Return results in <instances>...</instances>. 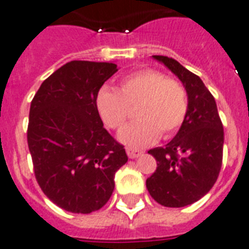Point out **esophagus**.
I'll list each match as a JSON object with an SVG mask.
<instances>
[{"instance_id":"1","label":"esophagus","mask_w":249,"mask_h":249,"mask_svg":"<svg viewBox=\"0 0 249 249\" xmlns=\"http://www.w3.org/2000/svg\"><path fill=\"white\" fill-rule=\"evenodd\" d=\"M126 153H128L129 159H135V157H138L142 155V152H141V151L131 148V147H126Z\"/></svg>"}]
</instances>
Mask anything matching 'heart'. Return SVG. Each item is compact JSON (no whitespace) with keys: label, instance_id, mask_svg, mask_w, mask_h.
<instances>
[{"label":"heart","instance_id":"1","mask_svg":"<svg viewBox=\"0 0 249 249\" xmlns=\"http://www.w3.org/2000/svg\"><path fill=\"white\" fill-rule=\"evenodd\" d=\"M96 105L105 125L112 130H120L135 108L138 120L123 129L119 138L139 148L153 144L160 135L169 138L180 129L187 118L188 94L177 79L156 69H141L121 79L119 92L102 88Z\"/></svg>","mask_w":249,"mask_h":249}]
</instances>
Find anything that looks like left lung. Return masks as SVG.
<instances>
[{"label":"left lung","mask_w":249,"mask_h":249,"mask_svg":"<svg viewBox=\"0 0 249 249\" xmlns=\"http://www.w3.org/2000/svg\"><path fill=\"white\" fill-rule=\"evenodd\" d=\"M180 79L188 94L181 128L166 147L149 149L157 161L145 180L151 197L165 207H184L210 192L223 163L224 128L215 98L201 78L167 56H153Z\"/></svg>","instance_id":"left-lung-1"}]
</instances>
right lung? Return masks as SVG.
Instances as JSON below:
<instances>
[{
  "label": "right lung",
  "instance_id": "1",
  "mask_svg": "<svg viewBox=\"0 0 249 249\" xmlns=\"http://www.w3.org/2000/svg\"><path fill=\"white\" fill-rule=\"evenodd\" d=\"M118 68L74 60L48 76L32 100L26 131L38 185L54 205L90 213L110 199L124 145L104 128L98 90Z\"/></svg>",
  "mask_w": 249,
  "mask_h": 249
}]
</instances>
